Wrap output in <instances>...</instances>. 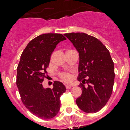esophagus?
Listing matches in <instances>:
<instances>
[{"label": "esophagus", "instance_id": "1", "mask_svg": "<svg viewBox=\"0 0 130 130\" xmlns=\"http://www.w3.org/2000/svg\"><path fill=\"white\" fill-rule=\"evenodd\" d=\"M72 87H73V86L71 85H65V87H66V89H70Z\"/></svg>", "mask_w": 130, "mask_h": 130}]
</instances>
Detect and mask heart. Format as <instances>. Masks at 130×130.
Returning <instances> with one entry per match:
<instances>
[{
  "label": "heart",
  "mask_w": 130,
  "mask_h": 130,
  "mask_svg": "<svg viewBox=\"0 0 130 130\" xmlns=\"http://www.w3.org/2000/svg\"><path fill=\"white\" fill-rule=\"evenodd\" d=\"M61 78L65 82H70L72 80V76L69 73H63L61 75Z\"/></svg>",
  "instance_id": "heart-1"
}]
</instances>
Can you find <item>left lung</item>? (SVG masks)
I'll list each match as a JSON object with an SVG mask.
<instances>
[{"instance_id":"1","label":"left lung","mask_w":130,"mask_h":130,"mask_svg":"<svg viewBox=\"0 0 130 130\" xmlns=\"http://www.w3.org/2000/svg\"><path fill=\"white\" fill-rule=\"evenodd\" d=\"M64 35L79 55L77 79L82 82L79 87L83 90L76 103L83 112L95 113L104 107L112 94L114 62L108 49L97 38L79 32ZM85 82L88 84L87 87L84 85Z\"/></svg>"}]
</instances>
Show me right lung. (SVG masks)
Wrapping results in <instances>:
<instances>
[{
    "mask_svg": "<svg viewBox=\"0 0 130 130\" xmlns=\"http://www.w3.org/2000/svg\"><path fill=\"white\" fill-rule=\"evenodd\" d=\"M66 40L61 34H44L29 42L23 51L17 67L16 85L23 104L35 116L47 120L59 111L60 97L65 85L55 81L53 88H43L42 82L51 55L60 41Z\"/></svg>",
    "mask_w": 130,
    "mask_h": 130,
    "instance_id": "1",
    "label": "right lung"
}]
</instances>
